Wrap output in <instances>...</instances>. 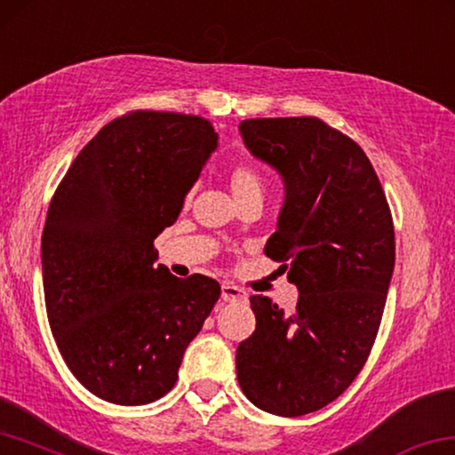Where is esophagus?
I'll return each instance as SVG.
<instances>
[{
	"label": "esophagus",
	"instance_id": "obj_1",
	"mask_svg": "<svg viewBox=\"0 0 455 455\" xmlns=\"http://www.w3.org/2000/svg\"><path fill=\"white\" fill-rule=\"evenodd\" d=\"M221 299L226 300V303H246L248 295L242 289H237V286L223 284L221 286Z\"/></svg>",
	"mask_w": 455,
	"mask_h": 455
}]
</instances>
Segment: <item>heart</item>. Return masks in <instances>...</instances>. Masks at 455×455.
<instances>
[{"mask_svg": "<svg viewBox=\"0 0 455 455\" xmlns=\"http://www.w3.org/2000/svg\"><path fill=\"white\" fill-rule=\"evenodd\" d=\"M229 193L234 201L246 197H262V179L256 169L248 164H237L229 172Z\"/></svg>", "mask_w": 455, "mask_h": 455, "instance_id": "b5f03b06", "label": "heart"}]
</instances>
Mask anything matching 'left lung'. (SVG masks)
Masks as SVG:
<instances>
[{
	"mask_svg": "<svg viewBox=\"0 0 455 455\" xmlns=\"http://www.w3.org/2000/svg\"><path fill=\"white\" fill-rule=\"evenodd\" d=\"M250 155L283 180L264 254L284 262L297 309L250 297L256 330L235 349L237 382L258 409L300 417L354 382L379 333L395 270V229L380 180L354 140L317 117L246 120Z\"/></svg>",
	"mask_w": 455,
	"mask_h": 455,
	"instance_id": "obj_1",
	"label": "left lung"
}]
</instances>
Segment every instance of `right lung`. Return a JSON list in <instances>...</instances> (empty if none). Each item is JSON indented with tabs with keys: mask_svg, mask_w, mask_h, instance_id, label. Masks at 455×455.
Here are the masks:
<instances>
[{
	"mask_svg": "<svg viewBox=\"0 0 455 455\" xmlns=\"http://www.w3.org/2000/svg\"><path fill=\"white\" fill-rule=\"evenodd\" d=\"M197 116L134 111L97 132L48 207L42 284L62 360L89 393L136 407L164 396L220 299L213 278H177L155 240L218 148Z\"/></svg>",
	"mask_w": 455,
	"mask_h": 455,
	"instance_id": "1",
	"label": "right lung"
}]
</instances>
